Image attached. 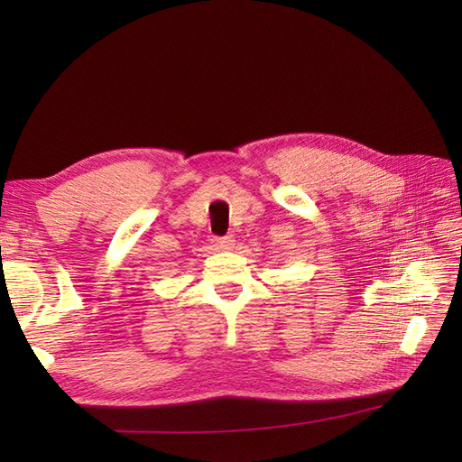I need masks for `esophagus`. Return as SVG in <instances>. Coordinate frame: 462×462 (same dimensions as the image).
I'll use <instances>...</instances> for the list:
<instances>
[{"instance_id":"esophagus-1","label":"esophagus","mask_w":462,"mask_h":462,"mask_svg":"<svg viewBox=\"0 0 462 462\" xmlns=\"http://www.w3.org/2000/svg\"><path fill=\"white\" fill-rule=\"evenodd\" d=\"M214 245H216L219 250H231V248H233V245H235V241H233V236H231V235H227V236L216 238Z\"/></svg>"}]
</instances>
